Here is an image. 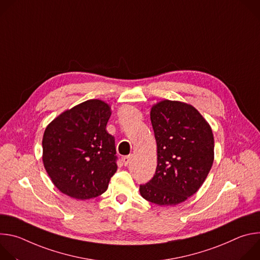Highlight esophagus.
<instances>
[{"mask_svg":"<svg viewBox=\"0 0 260 260\" xmlns=\"http://www.w3.org/2000/svg\"><path fill=\"white\" fill-rule=\"evenodd\" d=\"M131 159H132V156H131V155H127V156H123V157H122L121 160H122L124 167H127V166H128V164L131 162Z\"/></svg>","mask_w":260,"mask_h":260,"instance_id":"esophagus-1","label":"esophagus"}]
</instances>
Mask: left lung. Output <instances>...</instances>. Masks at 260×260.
<instances>
[{
	"mask_svg": "<svg viewBox=\"0 0 260 260\" xmlns=\"http://www.w3.org/2000/svg\"><path fill=\"white\" fill-rule=\"evenodd\" d=\"M157 145L153 178L140 185L141 196L158 206H175L193 196L214 161L211 126L191 105L165 100L151 108Z\"/></svg>",
	"mask_w": 260,
	"mask_h": 260,
	"instance_id": "8db88e82",
	"label": "left lung"
}]
</instances>
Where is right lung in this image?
<instances>
[{
  "label": "right lung",
  "mask_w": 260,
  "mask_h": 260,
  "mask_svg": "<svg viewBox=\"0 0 260 260\" xmlns=\"http://www.w3.org/2000/svg\"><path fill=\"white\" fill-rule=\"evenodd\" d=\"M111 108L88 100L64 111L44 132L43 164L62 193L89 200L104 193L117 171L115 139L106 125Z\"/></svg>",
  "instance_id": "right-lung-1"
}]
</instances>
